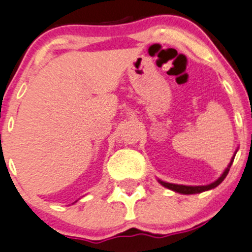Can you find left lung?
I'll list each match as a JSON object with an SVG mask.
<instances>
[{
    "instance_id": "1",
    "label": "left lung",
    "mask_w": 252,
    "mask_h": 252,
    "mask_svg": "<svg viewBox=\"0 0 252 252\" xmlns=\"http://www.w3.org/2000/svg\"><path fill=\"white\" fill-rule=\"evenodd\" d=\"M235 153H237V152H235ZM235 153H234V156H233V157H232L231 161H229V164H228V166H227V168H226V170L223 171V174H222L221 176H220L219 179L216 180V181H214L213 184H210V185H206V186H185V185L169 184V182L161 181V180H158V182H159L161 186H164V187H166V189L174 190V192L181 193V194H195V193H202V192H205V190L213 189H215V187L219 186V185L221 184V182L223 181L224 179H226L227 174H228L229 169H231V165H232L233 160H234Z\"/></svg>"
}]
</instances>
